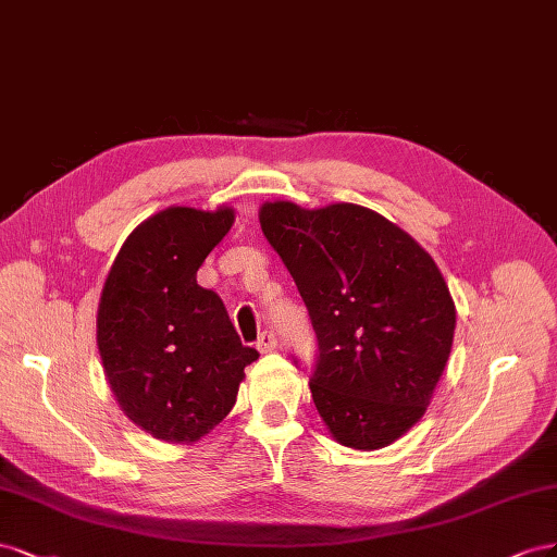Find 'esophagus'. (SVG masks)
<instances>
[{
  "label": "esophagus",
  "mask_w": 557,
  "mask_h": 557,
  "mask_svg": "<svg viewBox=\"0 0 557 557\" xmlns=\"http://www.w3.org/2000/svg\"><path fill=\"white\" fill-rule=\"evenodd\" d=\"M275 345H277V336L273 331H263L257 341L259 352H270V349H275Z\"/></svg>",
  "instance_id": "1"
}]
</instances>
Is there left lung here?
<instances>
[{
	"mask_svg": "<svg viewBox=\"0 0 557 557\" xmlns=\"http://www.w3.org/2000/svg\"><path fill=\"white\" fill-rule=\"evenodd\" d=\"M259 219L310 314V392L329 432L347 448L389 446L424 416L446 369V280L408 233L352 202H265Z\"/></svg>",
	"mask_w": 557,
	"mask_h": 557,
	"instance_id": "left-lung-1",
	"label": "left lung"
}]
</instances>
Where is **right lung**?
Returning a JSON list of instances; mask_svg holds the SVG:
<instances>
[{
	"instance_id": "right-lung-1",
	"label": "right lung",
	"mask_w": 557,
	"mask_h": 557,
	"mask_svg": "<svg viewBox=\"0 0 557 557\" xmlns=\"http://www.w3.org/2000/svg\"><path fill=\"white\" fill-rule=\"evenodd\" d=\"M233 226V210L168 208L123 243L104 282L98 347L111 392L147 434L190 443L224 420L259 352L196 273Z\"/></svg>"
}]
</instances>
